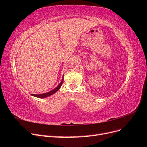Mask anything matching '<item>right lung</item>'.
<instances>
[{
  "mask_svg": "<svg viewBox=\"0 0 147 147\" xmlns=\"http://www.w3.org/2000/svg\"><path fill=\"white\" fill-rule=\"evenodd\" d=\"M63 77H64V75H63ZM63 77V79H62V81L61 82V83L59 84V85L57 86L56 88H55L54 90L50 91V92H46V93H43V94H31V95L34 96V97H38V98H40V99H43V98H45V97H48V96H51L52 94H55V92H56L57 91H58L62 84H63V80H64V78Z\"/></svg>",
  "mask_w": 147,
  "mask_h": 147,
  "instance_id": "1",
  "label": "right lung"
}]
</instances>
